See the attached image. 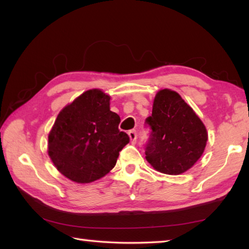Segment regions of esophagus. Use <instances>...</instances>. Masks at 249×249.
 Segmentation results:
<instances>
[{"label": "esophagus", "mask_w": 249, "mask_h": 249, "mask_svg": "<svg viewBox=\"0 0 249 249\" xmlns=\"http://www.w3.org/2000/svg\"><path fill=\"white\" fill-rule=\"evenodd\" d=\"M128 136H129L131 142H136V140H137V133H136V130H134V129L129 130Z\"/></svg>", "instance_id": "1"}]
</instances>
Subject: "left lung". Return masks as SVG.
I'll return each instance as SVG.
<instances>
[{"label": "left lung", "instance_id": "8db88e82", "mask_svg": "<svg viewBox=\"0 0 249 249\" xmlns=\"http://www.w3.org/2000/svg\"><path fill=\"white\" fill-rule=\"evenodd\" d=\"M144 123L150 128L145 159L159 172L179 175L202 157L207 141L206 128L176 91L160 90L152 114Z\"/></svg>", "mask_w": 249, "mask_h": 249}]
</instances>
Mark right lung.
I'll return each instance as SVG.
<instances>
[{"label": "right lung", "mask_w": 249, "mask_h": 249, "mask_svg": "<svg viewBox=\"0 0 249 249\" xmlns=\"http://www.w3.org/2000/svg\"><path fill=\"white\" fill-rule=\"evenodd\" d=\"M120 116L110 110V97L90 89L63 108L48 136V155L67 178L89 183L115 166L129 142L120 131Z\"/></svg>", "instance_id": "add662e5"}]
</instances>
